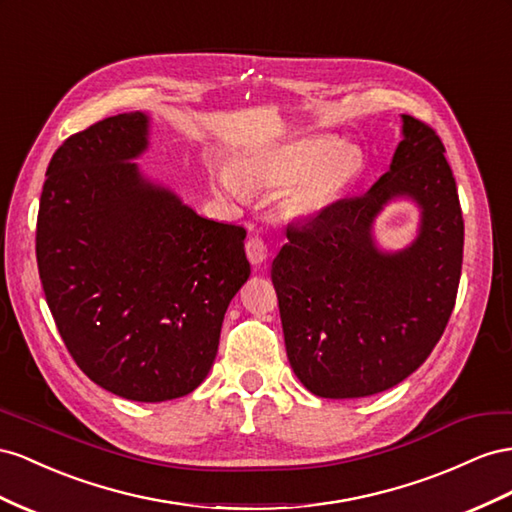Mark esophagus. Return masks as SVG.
Wrapping results in <instances>:
<instances>
[{"label": "esophagus", "mask_w": 512, "mask_h": 512, "mask_svg": "<svg viewBox=\"0 0 512 512\" xmlns=\"http://www.w3.org/2000/svg\"><path fill=\"white\" fill-rule=\"evenodd\" d=\"M246 257L251 261L253 266H261L268 259V244L264 242V238L253 236L246 240Z\"/></svg>", "instance_id": "obj_1"}]
</instances>
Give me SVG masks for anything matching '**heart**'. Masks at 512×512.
Masks as SVG:
<instances>
[{"label": "heart", "instance_id": "heart-1", "mask_svg": "<svg viewBox=\"0 0 512 512\" xmlns=\"http://www.w3.org/2000/svg\"><path fill=\"white\" fill-rule=\"evenodd\" d=\"M362 156L354 148H339L332 139H296L242 169V180L266 191H284L283 214L291 218L317 216L337 203L362 173ZM218 191L242 197L244 186L231 169L216 175Z\"/></svg>", "mask_w": 512, "mask_h": 512}]
</instances>
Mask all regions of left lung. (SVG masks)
<instances>
[{"mask_svg": "<svg viewBox=\"0 0 512 512\" xmlns=\"http://www.w3.org/2000/svg\"><path fill=\"white\" fill-rule=\"evenodd\" d=\"M444 152L429 124L403 115L390 171L367 195L287 227L272 283L289 364L317 397L356 399L397 386L444 334L463 261V216ZM397 196L421 206L419 238L382 254L370 227Z\"/></svg>", "mask_w": 512, "mask_h": 512, "instance_id": "8db88e82", "label": "left lung"}]
</instances>
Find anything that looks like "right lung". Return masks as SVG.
<instances>
[{"instance_id": "obj_1", "label": "right lung", "mask_w": 512, "mask_h": 512, "mask_svg": "<svg viewBox=\"0 0 512 512\" xmlns=\"http://www.w3.org/2000/svg\"><path fill=\"white\" fill-rule=\"evenodd\" d=\"M148 115L70 135L42 186L36 259L64 345L94 384L158 403L193 392L246 283V229L199 216L145 180Z\"/></svg>"}]
</instances>
